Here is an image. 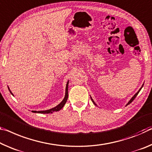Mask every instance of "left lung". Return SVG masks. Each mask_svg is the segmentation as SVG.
<instances>
[{
	"instance_id": "left-lung-1",
	"label": "left lung",
	"mask_w": 152,
	"mask_h": 152,
	"mask_svg": "<svg viewBox=\"0 0 152 152\" xmlns=\"http://www.w3.org/2000/svg\"><path fill=\"white\" fill-rule=\"evenodd\" d=\"M142 87H143V86H141V88H142ZM141 88L140 89H139V90L138 91V92H137V93L135 94V95H134L133 96V97H132L131 98V99L129 101V102H128V103H127V104H126V105H129V104H130V103H131V102H132V101H133V100L134 99H135V97H137V95H138V93H139V91H141ZM91 100H92V102H93V103H94V104H95V105H96V103H95V102H94V101H93V99H92V98H91Z\"/></svg>"
}]
</instances>
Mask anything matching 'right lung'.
I'll return each instance as SVG.
<instances>
[{
    "label": "right lung",
    "mask_w": 152,
    "mask_h": 152,
    "mask_svg": "<svg viewBox=\"0 0 152 152\" xmlns=\"http://www.w3.org/2000/svg\"><path fill=\"white\" fill-rule=\"evenodd\" d=\"M68 83H69V81H67V85H66V95H65V97L63 99V101L59 103V105H57L56 107H55L53 108H52V109H50V110H45V111H32V112H34V113H41V114H49V113H53V112H57V111H59L61 109L62 107L64 106V105L66 104V103L67 100V97H68ZM9 90V88L8 87ZM10 91V93L13 95V93H11V91L9 90Z\"/></svg>",
    "instance_id": "add662e5"
}]
</instances>
